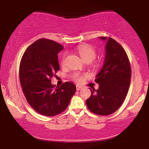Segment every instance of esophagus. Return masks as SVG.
<instances>
[{
    "label": "esophagus",
    "instance_id": "1",
    "mask_svg": "<svg viewBox=\"0 0 149 149\" xmlns=\"http://www.w3.org/2000/svg\"><path fill=\"white\" fill-rule=\"evenodd\" d=\"M81 89H82V87L79 86V85H77V91L81 90Z\"/></svg>",
    "mask_w": 149,
    "mask_h": 149
}]
</instances>
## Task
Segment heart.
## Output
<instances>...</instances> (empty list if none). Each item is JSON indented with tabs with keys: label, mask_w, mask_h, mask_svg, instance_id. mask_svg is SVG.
I'll return each mask as SVG.
<instances>
[{
	"label": "heart",
	"mask_w": 149,
	"mask_h": 149,
	"mask_svg": "<svg viewBox=\"0 0 149 149\" xmlns=\"http://www.w3.org/2000/svg\"><path fill=\"white\" fill-rule=\"evenodd\" d=\"M77 52H78L81 58H82V60L87 63L91 62V66H92L93 68H99L100 66V62L99 61H93L95 59V56H96V52H95V49L91 46L87 44L80 45H79L78 47H77ZM66 57V54H64V56H62V60H61L62 64H64ZM85 77V75L81 74L80 73L78 72H75L72 75V79H74V80L76 81H78V82L82 81L83 79H84Z\"/></svg>",
	"instance_id": "heart-1"
}]
</instances>
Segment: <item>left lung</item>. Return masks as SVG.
<instances>
[{
    "label": "left lung",
    "mask_w": 149,
    "mask_h": 149,
    "mask_svg": "<svg viewBox=\"0 0 149 149\" xmlns=\"http://www.w3.org/2000/svg\"><path fill=\"white\" fill-rule=\"evenodd\" d=\"M107 40L104 63L95 81L97 90L90 89L91 96L86 100L89 111L99 115H109L119 109L129 90L131 81V66L129 58L121 45L112 38Z\"/></svg>",
    "instance_id": "1"
}]
</instances>
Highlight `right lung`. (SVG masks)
I'll return each instance as SVG.
<instances>
[{"instance_id":"1","label":"right lung","mask_w":149,"mask_h":149,"mask_svg":"<svg viewBox=\"0 0 149 149\" xmlns=\"http://www.w3.org/2000/svg\"><path fill=\"white\" fill-rule=\"evenodd\" d=\"M62 49L63 46L54 40L40 38L26 49L20 62L19 80L26 100L45 116L62 113L76 91L71 82L56 87L51 83L60 70L58 54Z\"/></svg>"}]
</instances>
